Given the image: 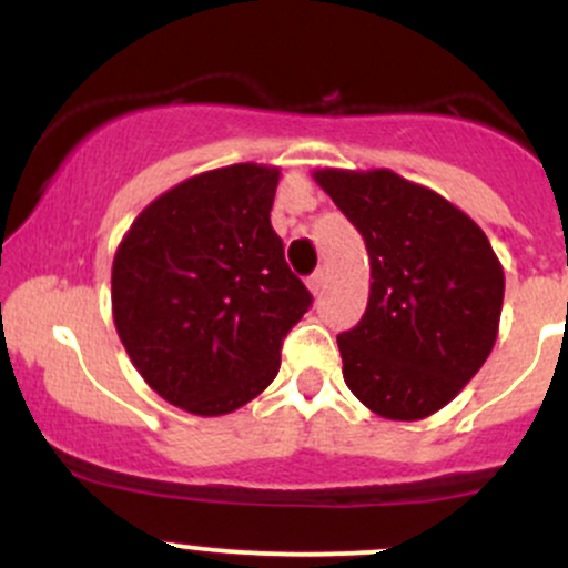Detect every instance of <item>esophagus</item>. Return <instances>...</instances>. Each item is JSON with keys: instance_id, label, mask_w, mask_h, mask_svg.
<instances>
[{"instance_id": "1", "label": "esophagus", "mask_w": 568, "mask_h": 568, "mask_svg": "<svg viewBox=\"0 0 568 568\" xmlns=\"http://www.w3.org/2000/svg\"><path fill=\"white\" fill-rule=\"evenodd\" d=\"M306 288H310L312 296H321L323 288H325V270H317L315 275L306 280Z\"/></svg>"}]
</instances>
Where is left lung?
Here are the masks:
<instances>
[{
    "label": "left lung",
    "mask_w": 568,
    "mask_h": 568,
    "mask_svg": "<svg viewBox=\"0 0 568 568\" xmlns=\"http://www.w3.org/2000/svg\"><path fill=\"white\" fill-rule=\"evenodd\" d=\"M312 179L368 247L366 315L336 338L344 382L382 419H427L491 355L505 298L497 253L454 202L387 168Z\"/></svg>",
    "instance_id": "obj_1"
}]
</instances>
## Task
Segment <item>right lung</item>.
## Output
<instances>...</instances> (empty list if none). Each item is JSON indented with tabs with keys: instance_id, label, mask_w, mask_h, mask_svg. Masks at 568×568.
<instances>
[{
	"instance_id": "obj_1",
	"label": "right lung",
	"mask_w": 568,
	"mask_h": 568,
	"mask_svg": "<svg viewBox=\"0 0 568 568\" xmlns=\"http://www.w3.org/2000/svg\"><path fill=\"white\" fill-rule=\"evenodd\" d=\"M280 168L181 181L116 245L112 315L130 363L175 408L224 416L270 387L312 296L270 224Z\"/></svg>"
}]
</instances>
